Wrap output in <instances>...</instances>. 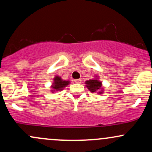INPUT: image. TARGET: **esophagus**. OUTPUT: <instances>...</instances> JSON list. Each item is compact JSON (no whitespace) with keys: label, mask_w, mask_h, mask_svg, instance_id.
I'll list each match as a JSON object with an SVG mask.
<instances>
[{"label":"esophagus","mask_w":152,"mask_h":152,"mask_svg":"<svg viewBox=\"0 0 152 152\" xmlns=\"http://www.w3.org/2000/svg\"><path fill=\"white\" fill-rule=\"evenodd\" d=\"M74 81H75V83H81V78H79V79H76V80H74Z\"/></svg>","instance_id":"34e87169"}]
</instances>
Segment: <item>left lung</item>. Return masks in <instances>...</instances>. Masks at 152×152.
Here are the masks:
<instances>
[{
    "label": "left lung",
    "instance_id": "1",
    "mask_svg": "<svg viewBox=\"0 0 152 152\" xmlns=\"http://www.w3.org/2000/svg\"><path fill=\"white\" fill-rule=\"evenodd\" d=\"M85 84L89 91L91 93H97L102 94L104 93V88L102 86V82L99 80L98 76H94L93 79L87 80L85 81Z\"/></svg>",
    "mask_w": 152,
    "mask_h": 152
}]
</instances>
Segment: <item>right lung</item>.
Returning a JSON list of instances; mask_svg holds the SVG:
<instances>
[{"label":"right lung","instance_id":"right-lung-1","mask_svg":"<svg viewBox=\"0 0 152 152\" xmlns=\"http://www.w3.org/2000/svg\"><path fill=\"white\" fill-rule=\"evenodd\" d=\"M53 83H52L50 88H51L52 93H55V92L60 91H62L65 87H66L69 83H71L70 81L68 80L62 79L61 76H56L53 79Z\"/></svg>","mask_w":152,"mask_h":152}]
</instances>
